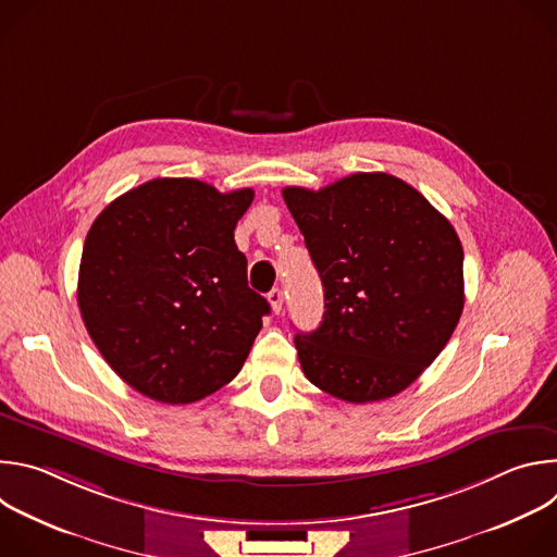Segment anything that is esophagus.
I'll list each match as a JSON object with an SVG mask.
<instances>
[{"label":"esophagus","instance_id":"34e87169","mask_svg":"<svg viewBox=\"0 0 557 557\" xmlns=\"http://www.w3.org/2000/svg\"><path fill=\"white\" fill-rule=\"evenodd\" d=\"M269 304H271V308H273V312H275V314H280V312H282L284 295H282V290H280V288H273V290L269 293Z\"/></svg>","mask_w":557,"mask_h":557}]
</instances>
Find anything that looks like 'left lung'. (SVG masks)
<instances>
[{
	"mask_svg": "<svg viewBox=\"0 0 557 557\" xmlns=\"http://www.w3.org/2000/svg\"><path fill=\"white\" fill-rule=\"evenodd\" d=\"M324 286V320L297 333L306 379L348 404L414 383L449 342L465 304L449 220L401 178L372 172L320 191H282Z\"/></svg>",
	"mask_w": 557,
	"mask_h": 557,
	"instance_id": "obj_1",
	"label": "left lung"
}]
</instances>
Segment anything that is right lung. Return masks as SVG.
<instances>
[{
	"mask_svg": "<svg viewBox=\"0 0 557 557\" xmlns=\"http://www.w3.org/2000/svg\"><path fill=\"white\" fill-rule=\"evenodd\" d=\"M251 202L253 189L153 178L92 222L78 308L110 368L149 399L200 401L247 361L271 310L233 240Z\"/></svg>",
	"mask_w": 557,
	"mask_h": 557,
	"instance_id": "right-lung-1",
	"label": "right lung"
}]
</instances>
